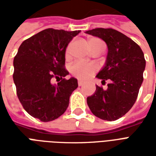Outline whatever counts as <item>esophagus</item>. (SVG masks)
<instances>
[{"mask_svg": "<svg viewBox=\"0 0 156 156\" xmlns=\"http://www.w3.org/2000/svg\"><path fill=\"white\" fill-rule=\"evenodd\" d=\"M78 86H82V85L83 84V81H82V80H78Z\"/></svg>", "mask_w": 156, "mask_h": 156, "instance_id": "esophagus-1", "label": "esophagus"}]
</instances>
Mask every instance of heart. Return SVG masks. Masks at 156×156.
Here are the masks:
<instances>
[{"label":"heart","instance_id":"b5f03b06","mask_svg":"<svg viewBox=\"0 0 156 156\" xmlns=\"http://www.w3.org/2000/svg\"><path fill=\"white\" fill-rule=\"evenodd\" d=\"M70 48H71V45L69 44L65 51L66 58L70 57ZM97 69H98L97 66L93 62L76 61L70 66V72L72 75L82 80H86L90 78L92 75L97 71Z\"/></svg>","mask_w":156,"mask_h":156}]
</instances>
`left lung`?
Masks as SVG:
<instances>
[{"mask_svg": "<svg viewBox=\"0 0 156 156\" xmlns=\"http://www.w3.org/2000/svg\"><path fill=\"white\" fill-rule=\"evenodd\" d=\"M86 33L101 38L108 46L105 66L96 78L102 79V83L110 80L105 90L96 86L94 94L87 98V104L96 117L116 120L136 101L144 79V53L136 42L115 29L95 28Z\"/></svg>", "mask_w": 156, "mask_h": 156, "instance_id": "obj_1", "label": "left lung"}]
</instances>
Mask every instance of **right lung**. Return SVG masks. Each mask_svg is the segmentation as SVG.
Listing matches in <instances>:
<instances>
[{
  "label": "right lung",
  "mask_w": 156,
  "mask_h": 156,
  "mask_svg": "<svg viewBox=\"0 0 156 156\" xmlns=\"http://www.w3.org/2000/svg\"><path fill=\"white\" fill-rule=\"evenodd\" d=\"M79 32L45 29L23 41L14 58L17 97L26 111L42 122L60 117L78 88L76 78H64L69 73L64 66L66 48ZM53 77L57 85L51 83Z\"/></svg>",
  "instance_id": "add662e5"
}]
</instances>
